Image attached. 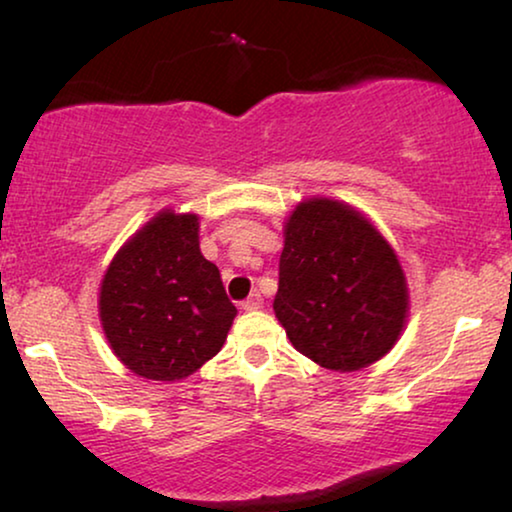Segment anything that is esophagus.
I'll return each instance as SVG.
<instances>
[{"label":"esophagus","instance_id":"obj_1","mask_svg":"<svg viewBox=\"0 0 512 512\" xmlns=\"http://www.w3.org/2000/svg\"><path fill=\"white\" fill-rule=\"evenodd\" d=\"M261 307H263V298L258 291L251 293V296L242 303V310H247V312H256V310H261Z\"/></svg>","mask_w":512,"mask_h":512}]
</instances>
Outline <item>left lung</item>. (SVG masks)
Here are the masks:
<instances>
[{"label": "left lung", "instance_id": "obj_1", "mask_svg": "<svg viewBox=\"0 0 512 512\" xmlns=\"http://www.w3.org/2000/svg\"><path fill=\"white\" fill-rule=\"evenodd\" d=\"M275 314L321 368L352 373L396 345L408 286L391 244L354 207L312 198L284 226Z\"/></svg>", "mask_w": 512, "mask_h": 512}]
</instances>
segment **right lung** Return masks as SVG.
<instances>
[{
  "instance_id": "1",
  "label": "right lung",
  "mask_w": 512,
  "mask_h": 512,
  "mask_svg": "<svg viewBox=\"0 0 512 512\" xmlns=\"http://www.w3.org/2000/svg\"><path fill=\"white\" fill-rule=\"evenodd\" d=\"M198 216L165 209L123 244L100 286L111 349L135 375L174 382L219 354L235 305L200 254Z\"/></svg>"
}]
</instances>
